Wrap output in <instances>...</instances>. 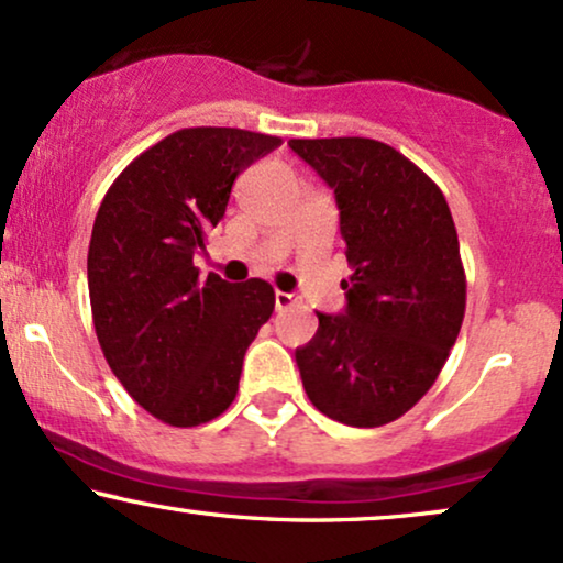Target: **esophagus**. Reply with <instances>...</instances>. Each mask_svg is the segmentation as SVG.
<instances>
[{"instance_id":"1","label":"esophagus","mask_w":563,"mask_h":563,"mask_svg":"<svg viewBox=\"0 0 563 563\" xmlns=\"http://www.w3.org/2000/svg\"><path fill=\"white\" fill-rule=\"evenodd\" d=\"M294 303H299V296L286 294V290H275V307H277V311L294 307Z\"/></svg>"}]
</instances>
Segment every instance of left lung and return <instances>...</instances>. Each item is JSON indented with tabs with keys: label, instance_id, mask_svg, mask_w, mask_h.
Segmentation results:
<instances>
[{
	"label": "left lung",
	"instance_id": "8db88e82",
	"mask_svg": "<svg viewBox=\"0 0 563 563\" xmlns=\"http://www.w3.org/2000/svg\"><path fill=\"white\" fill-rule=\"evenodd\" d=\"M333 188L351 264L343 314L296 349L309 401L335 422L380 428L432 388L456 343L466 275L449 201L375 139H290Z\"/></svg>",
	"mask_w": 563,
	"mask_h": 563
}]
</instances>
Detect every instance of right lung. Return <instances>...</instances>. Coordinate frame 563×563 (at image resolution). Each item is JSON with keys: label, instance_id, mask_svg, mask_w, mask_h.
Here are the masks:
<instances>
[{"label": "right lung", "instance_id": "add662e5", "mask_svg": "<svg viewBox=\"0 0 563 563\" xmlns=\"http://www.w3.org/2000/svg\"><path fill=\"white\" fill-rule=\"evenodd\" d=\"M277 135L183 128L148 146L101 199L88 296L107 364L139 406L173 428L212 422L239 393L243 356L275 309L269 283L194 267L230 188Z\"/></svg>", "mask_w": 563, "mask_h": 563}]
</instances>
